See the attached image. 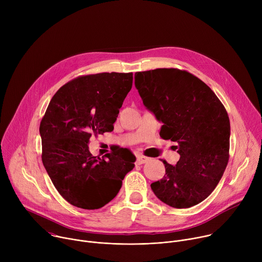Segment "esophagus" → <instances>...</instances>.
<instances>
[{"mask_svg":"<svg viewBox=\"0 0 262 262\" xmlns=\"http://www.w3.org/2000/svg\"><path fill=\"white\" fill-rule=\"evenodd\" d=\"M149 160V158H147V157H144V156H138V158H137V164L138 165H143V164H145V163H147Z\"/></svg>","mask_w":262,"mask_h":262,"instance_id":"obj_1","label":"esophagus"}]
</instances>
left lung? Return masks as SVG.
Listing matches in <instances>:
<instances>
[{"instance_id":"left-lung-1","label":"left lung","mask_w":262,"mask_h":262,"mask_svg":"<svg viewBox=\"0 0 262 262\" xmlns=\"http://www.w3.org/2000/svg\"><path fill=\"white\" fill-rule=\"evenodd\" d=\"M147 110L162 122L160 136L177 143L175 166L151 183L155 195L174 208H188L215 189L229 160L230 121L214 92L192 73L158 68L135 73Z\"/></svg>"}]
</instances>
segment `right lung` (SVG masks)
Listing matches in <instances>:
<instances>
[{
  "label": "right lung",
  "instance_id": "add662e5",
  "mask_svg": "<svg viewBox=\"0 0 262 262\" xmlns=\"http://www.w3.org/2000/svg\"><path fill=\"white\" fill-rule=\"evenodd\" d=\"M133 86V72L79 77L51 99L40 122L42 163L60 195L70 204L97 209L113 200L135 167L127 150L93 157L92 135L114 129L119 108Z\"/></svg>",
  "mask_w": 262,
  "mask_h": 262
}]
</instances>
